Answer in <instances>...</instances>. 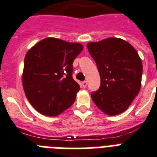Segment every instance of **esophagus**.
<instances>
[{
    "instance_id": "1",
    "label": "esophagus",
    "mask_w": 157,
    "mask_h": 157,
    "mask_svg": "<svg viewBox=\"0 0 157 157\" xmlns=\"http://www.w3.org/2000/svg\"><path fill=\"white\" fill-rule=\"evenodd\" d=\"M81 85H82L83 88L86 87V86H87V81H83V82L81 83Z\"/></svg>"
}]
</instances>
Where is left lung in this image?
<instances>
[{"label":"left lung","instance_id":"left-lung-1","mask_svg":"<svg viewBox=\"0 0 157 157\" xmlns=\"http://www.w3.org/2000/svg\"><path fill=\"white\" fill-rule=\"evenodd\" d=\"M87 48L101 76L100 89L92 94V99L107 115L123 113L140 90L143 64L138 52L118 38L90 42Z\"/></svg>","mask_w":157,"mask_h":157}]
</instances>
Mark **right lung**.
I'll list each match as a JSON object with an SVG mask.
<instances>
[{
  "label": "right lung",
  "instance_id": "right-lung-1",
  "mask_svg": "<svg viewBox=\"0 0 157 157\" xmlns=\"http://www.w3.org/2000/svg\"><path fill=\"white\" fill-rule=\"evenodd\" d=\"M84 47L46 38L25 54L21 80L33 107L46 116H57L73 104L80 86L72 77V63Z\"/></svg>",
  "mask_w": 157,
  "mask_h": 157
}]
</instances>
